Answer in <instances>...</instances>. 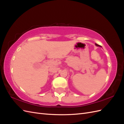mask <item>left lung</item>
<instances>
[{
	"label": "left lung",
	"instance_id": "8db88e82",
	"mask_svg": "<svg viewBox=\"0 0 124 124\" xmlns=\"http://www.w3.org/2000/svg\"><path fill=\"white\" fill-rule=\"evenodd\" d=\"M95 45L96 46H100V47H102L101 46H99V45H98V44H96V43H95Z\"/></svg>",
	"mask_w": 124,
	"mask_h": 124
}]
</instances>
